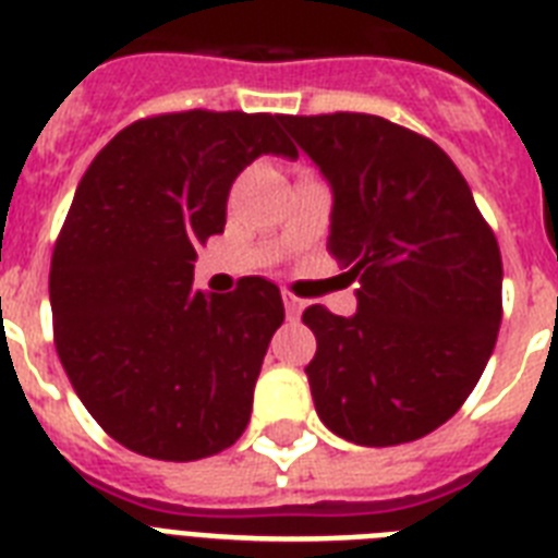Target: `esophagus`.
<instances>
[{
  "mask_svg": "<svg viewBox=\"0 0 558 558\" xmlns=\"http://www.w3.org/2000/svg\"><path fill=\"white\" fill-rule=\"evenodd\" d=\"M283 306H287L289 322H298V318H301V310H304V301L283 289Z\"/></svg>",
  "mask_w": 558,
  "mask_h": 558,
  "instance_id": "esophagus-1",
  "label": "esophagus"
}]
</instances>
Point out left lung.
I'll return each mask as SVG.
<instances>
[{
  "mask_svg": "<svg viewBox=\"0 0 558 558\" xmlns=\"http://www.w3.org/2000/svg\"><path fill=\"white\" fill-rule=\"evenodd\" d=\"M332 187L327 248L356 315L304 310L315 411L359 446H399L466 402L501 327V248L466 179L425 135L365 112L280 116Z\"/></svg>",
  "mask_w": 558,
  "mask_h": 558,
  "instance_id": "left-lung-1",
  "label": "left lung"
}]
</instances>
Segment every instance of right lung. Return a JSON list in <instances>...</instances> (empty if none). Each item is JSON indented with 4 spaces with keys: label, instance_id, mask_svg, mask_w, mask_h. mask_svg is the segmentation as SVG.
I'll use <instances>...</instances> for the list:
<instances>
[{
    "label": "right lung",
    "instance_id": "1",
    "mask_svg": "<svg viewBox=\"0 0 558 558\" xmlns=\"http://www.w3.org/2000/svg\"><path fill=\"white\" fill-rule=\"evenodd\" d=\"M280 116L165 112L135 121L83 173L48 295L63 371L104 432L156 460H199L248 425L283 324L280 289H193L196 248L226 228L234 179L263 153L295 159Z\"/></svg>",
    "mask_w": 558,
    "mask_h": 558
}]
</instances>
